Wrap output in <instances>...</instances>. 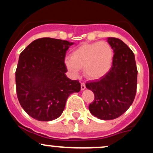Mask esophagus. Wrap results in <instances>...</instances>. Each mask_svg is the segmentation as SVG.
Segmentation results:
<instances>
[{"label":"esophagus","mask_w":153,"mask_h":153,"mask_svg":"<svg viewBox=\"0 0 153 153\" xmlns=\"http://www.w3.org/2000/svg\"><path fill=\"white\" fill-rule=\"evenodd\" d=\"M80 85H81V90L83 91L84 89L85 88V84L84 83V82H81V84H80Z\"/></svg>","instance_id":"obj_1"}]
</instances>
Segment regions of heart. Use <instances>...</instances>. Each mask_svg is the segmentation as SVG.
<instances>
[{
  "label": "heart",
  "instance_id": "1",
  "mask_svg": "<svg viewBox=\"0 0 153 153\" xmlns=\"http://www.w3.org/2000/svg\"><path fill=\"white\" fill-rule=\"evenodd\" d=\"M114 51L106 42L83 44L72 52L71 58L67 57L65 64L75 76L78 75L80 68L87 78L97 80L106 75L111 68Z\"/></svg>",
  "mask_w": 153,
  "mask_h": 153
}]
</instances>
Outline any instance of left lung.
Instances as JSON below:
<instances>
[{"instance_id":"8db88e82","label":"left lung","mask_w":153,"mask_h":153,"mask_svg":"<svg viewBox=\"0 0 153 153\" xmlns=\"http://www.w3.org/2000/svg\"><path fill=\"white\" fill-rule=\"evenodd\" d=\"M107 42L114 53L110 71L99 80L85 83L95 96L89 111L103 120L118 118L130 107L137 84V69L132 51L119 39L108 37Z\"/></svg>"}]
</instances>
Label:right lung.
Listing matches in <instances>:
<instances>
[{
    "label": "right lung",
    "instance_id": "1",
    "mask_svg": "<svg viewBox=\"0 0 153 153\" xmlns=\"http://www.w3.org/2000/svg\"><path fill=\"white\" fill-rule=\"evenodd\" d=\"M73 42L57 39L34 40L19 56L16 71L21 106L38 121H52L62 114L68 96L80 91L78 80L66 76L67 50Z\"/></svg>",
    "mask_w": 153,
    "mask_h": 153
}]
</instances>
